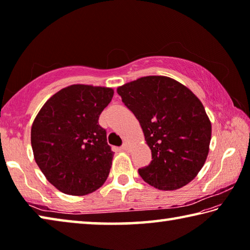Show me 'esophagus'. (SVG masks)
Masks as SVG:
<instances>
[{
  "mask_svg": "<svg viewBox=\"0 0 250 250\" xmlns=\"http://www.w3.org/2000/svg\"><path fill=\"white\" fill-rule=\"evenodd\" d=\"M121 150H124V151H126V150H129V146H128V143L126 142H125L124 143V146H121Z\"/></svg>",
  "mask_w": 250,
  "mask_h": 250,
  "instance_id": "esophagus-1",
  "label": "esophagus"
}]
</instances>
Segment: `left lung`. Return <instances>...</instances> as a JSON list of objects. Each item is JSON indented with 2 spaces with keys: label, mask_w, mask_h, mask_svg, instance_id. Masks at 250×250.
Segmentation results:
<instances>
[{
  "label": "left lung",
  "mask_w": 250,
  "mask_h": 250,
  "mask_svg": "<svg viewBox=\"0 0 250 250\" xmlns=\"http://www.w3.org/2000/svg\"><path fill=\"white\" fill-rule=\"evenodd\" d=\"M117 92L140 122L152 152L139 174L153 188L174 191L194 180L209 152L211 124L201 100L167 76H146Z\"/></svg>",
  "instance_id": "obj_1"
}]
</instances>
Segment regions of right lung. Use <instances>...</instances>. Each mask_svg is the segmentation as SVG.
<instances>
[{"mask_svg": "<svg viewBox=\"0 0 250 250\" xmlns=\"http://www.w3.org/2000/svg\"><path fill=\"white\" fill-rule=\"evenodd\" d=\"M113 92L109 87L71 84L50 97L34 119V159L58 191L83 196L107 180L113 152L98 119Z\"/></svg>", "mask_w": 250, "mask_h": 250, "instance_id": "right-lung-1", "label": "right lung"}]
</instances>
